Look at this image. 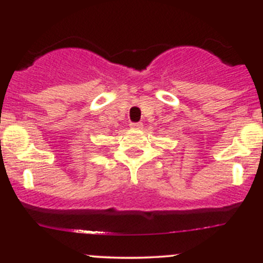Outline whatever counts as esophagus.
<instances>
[{
	"mask_svg": "<svg viewBox=\"0 0 263 263\" xmlns=\"http://www.w3.org/2000/svg\"><path fill=\"white\" fill-rule=\"evenodd\" d=\"M129 126H131V128H134V129H141L143 127V124H142V122H132Z\"/></svg>",
	"mask_w": 263,
	"mask_h": 263,
	"instance_id": "esophagus-1",
	"label": "esophagus"
}]
</instances>
